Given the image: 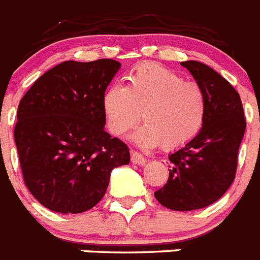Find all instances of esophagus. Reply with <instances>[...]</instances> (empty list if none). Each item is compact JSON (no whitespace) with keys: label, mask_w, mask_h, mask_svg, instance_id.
<instances>
[{"label":"esophagus","mask_w":260,"mask_h":260,"mask_svg":"<svg viewBox=\"0 0 260 260\" xmlns=\"http://www.w3.org/2000/svg\"><path fill=\"white\" fill-rule=\"evenodd\" d=\"M146 157H144L142 153L137 152V151L132 150V162L133 164H138V165H144L146 164Z\"/></svg>","instance_id":"34e87169"}]
</instances>
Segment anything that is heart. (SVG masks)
Listing matches in <instances>:
<instances>
[{
    "label": "heart",
    "mask_w": 260,
    "mask_h": 260,
    "mask_svg": "<svg viewBox=\"0 0 260 260\" xmlns=\"http://www.w3.org/2000/svg\"><path fill=\"white\" fill-rule=\"evenodd\" d=\"M107 125L123 135L142 119L134 135L138 144L151 148L161 144L177 150L191 142L203 127L207 96L203 87L164 66L144 62L127 77V84L112 86L103 98Z\"/></svg>",
    "instance_id": "1"
}]
</instances>
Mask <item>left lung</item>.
<instances>
[{
	"label": "left lung",
	"instance_id": "8db88e82",
	"mask_svg": "<svg viewBox=\"0 0 260 260\" xmlns=\"http://www.w3.org/2000/svg\"><path fill=\"white\" fill-rule=\"evenodd\" d=\"M181 65L203 87L207 114L199 134L169 156V177L155 198L169 210L192 211L215 203L236 178L246 118L240 95L219 73L198 61Z\"/></svg>",
	"mask_w": 260,
	"mask_h": 260
}]
</instances>
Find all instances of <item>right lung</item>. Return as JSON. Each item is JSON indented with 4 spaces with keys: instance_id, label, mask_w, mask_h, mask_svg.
Segmentation results:
<instances>
[{
    "instance_id": "add662e5",
    "label": "right lung",
    "mask_w": 260,
    "mask_h": 260,
    "mask_svg": "<svg viewBox=\"0 0 260 260\" xmlns=\"http://www.w3.org/2000/svg\"><path fill=\"white\" fill-rule=\"evenodd\" d=\"M110 58L65 61L41 75L18 107L14 139L27 189L45 208L88 211L128 147L104 130L103 98L119 69Z\"/></svg>"
}]
</instances>
